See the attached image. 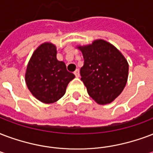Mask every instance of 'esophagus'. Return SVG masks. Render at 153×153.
Listing matches in <instances>:
<instances>
[{"label":"esophagus","mask_w":153,"mask_h":153,"mask_svg":"<svg viewBox=\"0 0 153 153\" xmlns=\"http://www.w3.org/2000/svg\"><path fill=\"white\" fill-rule=\"evenodd\" d=\"M74 75H75V77H76V78H79V77L80 76V74H79V71L78 70V69H77L76 71H74Z\"/></svg>","instance_id":"esophagus-1"}]
</instances>
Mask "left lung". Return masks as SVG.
<instances>
[{
  "label": "left lung",
  "instance_id": "8db88e82",
  "mask_svg": "<svg viewBox=\"0 0 153 153\" xmlns=\"http://www.w3.org/2000/svg\"><path fill=\"white\" fill-rule=\"evenodd\" d=\"M84 59L81 80L87 93L99 104H108L120 95L128 77V62L123 53L107 41L77 45Z\"/></svg>",
  "mask_w": 153,
  "mask_h": 153
}]
</instances>
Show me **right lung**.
Masks as SVG:
<instances>
[{
    "label": "right lung",
    "instance_id": "right-lung-1",
    "mask_svg": "<svg viewBox=\"0 0 153 153\" xmlns=\"http://www.w3.org/2000/svg\"><path fill=\"white\" fill-rule=\"evenodd\" d=\"M74 74L57 59V47L51 42L41 44L33 53L25 74V83L33 96L44 103H53L66 93Z\"/></svg>",
    "mask_w": 153,
    "mask_h": 153
}]
</instances>
